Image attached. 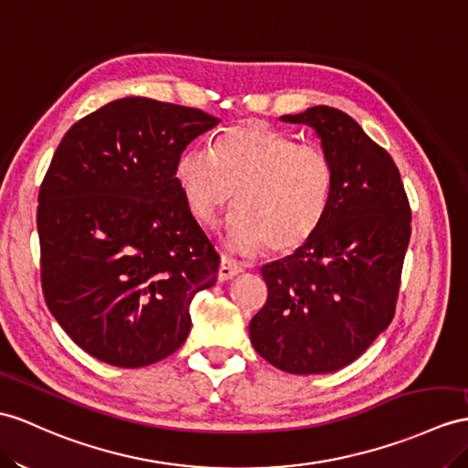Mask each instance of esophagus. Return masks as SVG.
I'll use <instances>...</instances> for the list:
<instances>
[{"label":"esophagus","mask_w":468,"mask_h":468,"mask_svg":"<svg viewBox=\"0 0 468 468\" xmlns=\"http://www.w3.org/2000/svg\"><path fill=\"white\" fill-rule=\"evenodd\" d=\"M242 271V266L238 264L236 260L228 258V256H222L220 260V268H218V280L220 282H226V280H232L236 273Z\"/></svg>","instance_id":"1"}]
</instances>
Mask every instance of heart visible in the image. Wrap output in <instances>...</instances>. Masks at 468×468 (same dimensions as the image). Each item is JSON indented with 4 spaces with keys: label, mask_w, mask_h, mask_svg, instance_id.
<instances>
[{
    "label": "heart",
    "mask_w": 468,
    "mask_h": 468,
    "mask_svg": "<svg viewBox=\"0 0 468 468\" xmlns=\"http://www.w3.org/2000/svg\"><path fill=\"white\" fill-rule=\"evenodd\" d=\"M175 180L195 218L214 228L236 200L226 244L234 252L286 256L312 240L325 218L334 170L320 146L300 144L264 122L226 127L207 148L176 158Z\"/></svg>",
    "instance_id": "heart-1"
}]
</instances>
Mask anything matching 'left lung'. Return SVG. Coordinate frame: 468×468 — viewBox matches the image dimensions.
<instances>
[{
    "mask_svg": "<svg viewBox=\"0 0 468 468\" xmlns=\"http://www.w3.org/2000/svg\"><path fill=\"white\" fill-rule=\"evenodd\" d=\"M282 121L320 136L334 186L312 240L261 268L268 300L250 322V341L282 371L332 373L393 320L411 208L389 153L344 111L320 105Z\"/></svg>",
    "mask_w": 468,
    "mask_h": 468,
    "instance_id": "8db88e82",
    "label": "left lung"
}]
</instances>
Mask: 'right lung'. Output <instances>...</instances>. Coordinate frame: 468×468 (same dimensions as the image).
Returning a JSON list of instances; mask_svg holds the SVG:
<instances>
[{
	"mask_svg": "<svg viewBox=\"0 0 468 468\" xmlns=\"http://www.w3.org/2000/svg\"><path fill=\"white\" fill-rule=\"evenodd\" d=\"M220 119L124 97L67 131L39 188L41 286L75 344L134 369L185 344L220 258L180 197L176 158Z\"/></svg>",
	"mask_w": 468,
	"mask_h": 468,
	"instance_id": "add662e5",
	"label": "right lung"
}]
</instances>
